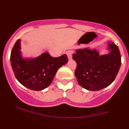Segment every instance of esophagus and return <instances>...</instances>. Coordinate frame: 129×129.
Wrapping results in <instances>:
<instances>
[{"label": "esophagus", "instance_id": "34e87169", "mask_svg": "<svg viewBox=\"0 0 129 129\" xmlns=\"http://www.w3.org/2000/svg\"><path fill=\"white\" fill-rule=\"evenodd\" d=\"M67 56H68V59L69 61H70V60L72 59V51L71 50L67 51Z\"/></svg>", "mask_w": 129, "mask_h": 129}]
</instances>
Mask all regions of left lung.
Listing matches in <instances>:
<instances>
[{"mask_svg":"<svg viewBox=\"0 0 129 129\" xmlns=\"http://www.w3.org/2000/svg\"><path fill=\"white\" fill-rule=\"evenodd\" d=\"M108 52L100 55L95 49H78L73 54L77 63L75 76L80 86L87 90L98 91L114 81L121 67V55L118 46L107 42Z\"/></svg>","mask_w":129,"mask_h":129,"instance_id":"obj_1","label":"left lung"}]
</instances>
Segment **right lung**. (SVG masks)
Masks as SVG:
<instances>
[{
    "label": "right lung",
    "instance_id": "obj_1",
    "mask_svg": "<svg viewBox=\"0 0 129 129\" xmlns=\"http://www.w3.org/2000/svg\"><path fill=\"white\" fill-rule=\"evenodd\" d=\"M20 43V39L16 41L10 56L15 76L25 87L32 90H43L52 83L58 69L67 63V55L52 57L44 52L36 57H26L21 52Z\"/></svg>",
    "mask_w": 129,
    "mask_h": 129
}]
</instances>
